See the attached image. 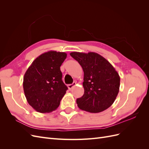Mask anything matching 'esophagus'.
I'll return each instance as SVG.
<instances>
[{"label": "esophagus", "instance_id": "obj_1", "mask_svg": "<svg viewBox=\"0 0 149 149\" xmlns=\"http://www.w3.org/2000/svg\"><path fill=\"white\" fill-rule=\"evenodd\" d=\"M74 86H76V83L75 82H73L72 84H68V89L70 90H71L72 88H73Z\"/></svg>", "mask_w": 149, "mask_h": 149}]
</instances>
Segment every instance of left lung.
Returning a JSON list of instances; mask_svg holds the SVG:
<instances>
[{
	"label": "left lung",
	"instance_id": "8db88e82",
	"mask_svg": "<svg viewBox=\"0 0 149 149\" xmlns=\"http://www.w3.org/2000/svg\"><path fill=\"white\" fill-rule=\"evenodd\" d=\"M84 71L83 96L76 100L80 109L98 113L109 108L118 96L119 75L104 58L94 52H72Z\"/></svg>",
	"mask_w": 149,
	"mask_h": 149
}]
</instances>
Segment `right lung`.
I'll return each instance as SVG.
<instances>
[{
  "instance_id": "obj_1",
  "label": "right lung",
  "mask_w": 149,
  "mask_h": 149,
  "mask_svg": "<svg viewBox=\"0 0 149 149\" xmlns=\"http://www.w3.org/2000/svg\"><path fill=\"white\" fill-rule=\"evenodd\" d=\"M67 54L49 51L42 54L25 72L23 87L28 103L38 112L55 111L68 87L62 81L60 66Z\"/></svg>"
}]
</instances>
